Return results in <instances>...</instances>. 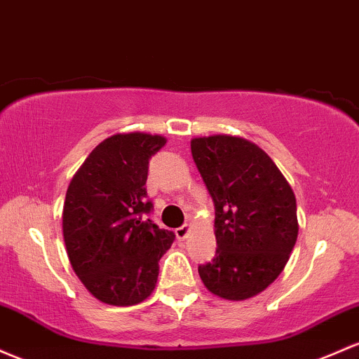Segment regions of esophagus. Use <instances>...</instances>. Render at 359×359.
I'll return each mask as SVG.
<instances>
[{"instance_id": "esophagus-1", "label": "esophagus", "mask_w": 359, "mask_h": 359, "mask_svg": "<svg viewBox=\"0 0 359 359\" xmlns=\"http://www.w3.org/2000/svg\"><path fill=\"white\" fill-rule=\"evenodd\" d=\"M189 231H191V226H189V224H182V226H180V228H177V230H175V235H177V238H179V240H184V238H187Z\"/></svg>"}]
</instances>
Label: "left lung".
Returning a JSON list of instances; mask_svg holds the SVG:
<instances>
[{"label":"left lung","instance_id":"8db88e82","mask_svg":"<svg viewBox=\"0 0 359 359\" xmlns=\"http://www.w3.org/2000/svg\"><path fill=\"white\" fill-rule=\"evenodd\" d=\"M192 158L215 203L216 254L198 267L204 286L247 300L281 274L298 237L297 199L273 160L235 136L196 137Z\"/></svg>","mask_w":359,"mask_h":359}]
</instances>
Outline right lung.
Here are the masks:
<instances>
[{
	"instance_id": "1",
	"label": "right lung",
	"mask_w": 359,
	"mask_h": 359,
	"mask_svg": "<svg viewBox=\"0 0 359 359\" xmlns=\"http://www.w3.org/2000/svg\"><path fill=\"white\" fill-rule=\"evenodd\" d=\"M161 136L129 133L102 141L71 180L62 235L74 273L97 300L136 305L155 290L160 259L175 235L148 218L149 158Z\"/></svg>"
}]
</instances>
